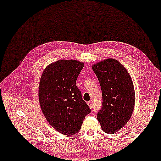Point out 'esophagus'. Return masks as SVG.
<instances>
[{
    "mask_svg": "<svg viewBox=\"0 0 161 161\" xmlns=\"http://www.w3.org/2000/svg\"><path fill=\"white\" fill-rule=\"evenodd\" d=\"M87 103L88 106L89 107V108H93V105H92V102H91V101H88Z\"/></svg>",
    "mask_w": 161,
    "mask_h": 161,
    "instance_id": "34e87169",
    "label": "esophagus"
}]
</instances>
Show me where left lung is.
<instances>
[{"label":"left lung","mask_w":161,"mask_h":161,"mask_svg":"<svg viewBox=\"0 0 161 161\" xmlns=\"http://www.w3.org/2000/svg\"><path fill=\"white\" fill-rule=\"evenodd\" d=\"M92 69L103 95L97 120L106 134H113L124 127L131 116L135 105L134 84L127 69L115 59L98 62Z\"/></svg>","instance_id":"obj_1"}]
</instances>
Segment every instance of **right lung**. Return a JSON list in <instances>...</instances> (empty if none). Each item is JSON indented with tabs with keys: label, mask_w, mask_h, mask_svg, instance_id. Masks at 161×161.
<instances>
[{
	"label": "right lung",
	"mask_w": 161,
	"mask_h": 161,
	"mask_svg": "<svg viewBox=\"0 0 161 161\" xmlns=\"http://www.w3.org/2000/svg\"><path fill=\"white\" fill-rule=\"evenodd\" d=\"M83 66L75 60L56 61L44 69L40 80L42 112L51 126L66 136L77 134L91 113L75 84Z\"/></svg>",
	"instance_id": "add662e5"
}]
</instances>
